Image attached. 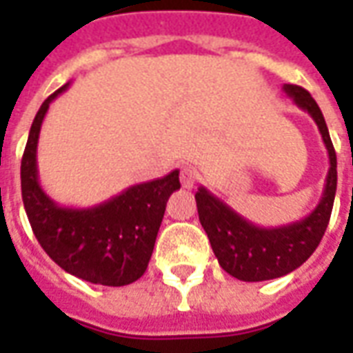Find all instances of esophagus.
<instances>
[{"label":"esophagus","mask_w":353,"mask_h":353,"mask_svg":"<svg viewBox=\"0 0 353 353\" xmlns=\"http://www.w3.org/2000/svg\"><path fill=\"white\" fill-rule=\"evenodd\" d=\"M179 181H181L185 189H191L194 181H196V170L191 168V166H183L179 170Z\"/></svg>","instance_id":"esophagus-1"}]
</instances>
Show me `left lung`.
<instances>
[{"label": "left lung", "mask_w": 353, "mask_h": 353, "mask_svg": "<svg viewBox=\"0 0 353 353\" xmlns=\"http://www.w3.org/2000/svg\"><path fill=\"white\" fill-rule=\"evenodd\" d=\"M296 108L306 111L318 124L329 154V172L318 206L310 214L281 227H259L208 191L199 187L194 194L200 225L206 230L215 257L225 272L242 281H265L293 272L316 252L325 234L336 192V153L331 143L325 119L308 90L283 85Z\"/></svg>", "instance_id": "1"}]
</instances>
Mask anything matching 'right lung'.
<instances>
[{"instance_id":"obj_1","label":"right lung","mask_w":353,"mask_h":353,"mask_svg":"<svg viewBox=\"0 0 353 353\" xmlns=\"http://www.w3.org/2000/svg\"><path fill=\"white\" fill-rule=\"evenodd\" d=\"M68 87L50 94L32 123L20 166L22 202L37 242L60 268L90 283L128 285L147 270L166 202L181 187L179 170L132 185L96 206L57 204L39 185L37 141L49 105Z\"/></svg>"}]
</instances>
